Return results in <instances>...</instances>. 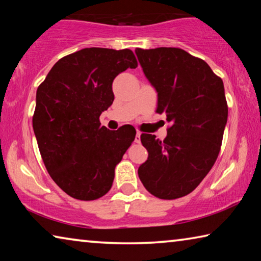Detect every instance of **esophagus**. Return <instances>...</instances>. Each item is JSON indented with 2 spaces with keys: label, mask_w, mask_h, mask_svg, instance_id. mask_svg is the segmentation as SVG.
<instances>
[{
  "label": "esophagus",
  "mask_w": 261,
  "mask_h": 261,
  "mask_svg": "<svg viewBox=\"0 0 261 261\" xmlns=\"http://www.w3.org/2000/svg\"><path fill=\"white\" fill-rule=\"evenodd\" d=\"M140 132L139 131H137V134H136V138H135V143H137V144H139L140 143Z\"/></svg>",
  "instance_id": "obj_1"
}]
</instances>
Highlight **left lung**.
<instances>
[{
  "label": "left lung",
  "mask_w": 261,
  "mask_h": 261,
  "mask_svg": "<svg viewBox=\"0 0 261 261\" xmlns=\"http://www.w3.org/2000/svg\"><path fill=\"white\" fill-rule=\"evenodd\" d=\"M135 53L158 93L156 113L171 123L163 141L140 136L148 159L138 175L153 196L176 199L200 184L219 155L228 120L223 82L205 61L179 48Z\"/></svg>",
  "instance_id": "1"
}]
</instances>
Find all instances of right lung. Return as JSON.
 Listing matches in <instances>:
<instances>
[{
  "mask_svg": "<svg viewBox=\"0 0 261 261\" xmlns=\"http://www.w3.org/2000/svg\"><path fill=\"white\" fill-rule=\"evenodd\" d=\"M130 49L84 48L61 59L37 90L33 130L53 180L79 200L105 196L115 167L135 140V127L101 125L100 115L114 101L113 82L136 69Z\"/></svg>",
  "mask_w": 261,
  "mask_h": 261,
  "instance_id": "add662e5",
  "label": "right lung"
}]
</instances>
